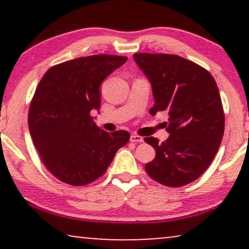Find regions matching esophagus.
I'll list each match as a JSON object with an SVG mask.
<instances>
[{
    "label": "esophagus",
    "instance_id": "esophagus-1",
    "mask_svg": "<svg viewBox=\"0 0 249 249\" xmlns=\"http://www.w3.org/2000/svg\"><path fill=\"white\" fill-rule=\"evenodd\" d=\"M130 142H144V138L141 137V136H138V135H131L130 136Z\"/></svg>",
    "mask_w": 249,
    "mask_h": 249
}]
</instances>
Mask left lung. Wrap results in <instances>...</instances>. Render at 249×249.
<instances>
[{
  "instance_id": "obj_1",
  "label": "left lung",
  "mask_w": 249,
  "mask_h": 249,
  "mask_svg": "<svg viewBox=\"0 0 249 249\" xmlns=\"http://www.w3.org/2000/svg\"><path fill=\"white\" fill-rule=\"evenodd\" d=\"M134 59L152 85L154 107L165 111L170 136L165 142L147 137L156 155L146 163L147 175L162 185L181 187L199 178L219 151L224 113L219 88L203 67L173 54L135 53Z\"/></svg>"
}]
</instances>
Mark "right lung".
<instances>
[{
    "mask_svg": "<svg viewBox=\"0 0 249 249\" xmlns=\"http://www.w3.org/2000/svg\"><path fill=\"white\" fill-rule=\"evenodd\" d=\"M127 59L107 54L78 57L50 68L40 79L28 127L40 160L60 181L71 186L95 181L130 138L125 130H103L90 115L101 107L102 81Z\"/></svg>",
    "mask_w": 249,
    "mask_h": 249,
    "instance_id": "1",
    "label": "right lung"
}]
</instances>
